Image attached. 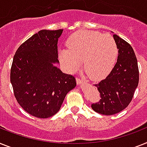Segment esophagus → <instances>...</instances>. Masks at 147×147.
Instances as JSON below:
<instances>
[{"mask_svg": "<svg viewBox=\"0 0 147 147\" xmlns=\"http://www.w3.org/2000/svg\"><path fill=\"white\" fill-rule=\"evenodd\" d=\"M76 83L78 85L82 84V83H83V80H81L80 78H78V77H77V78H76Z\"/></svg>", "mask_w": 147, "mask_h": 147, "instance_id": "34e87169", "label": "esophagus"}]
</instances>
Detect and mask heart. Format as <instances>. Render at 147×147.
<instances>
[{
  "instance_id": "heart-1",
  "label": "heart",
  "mask_w": 147,
  "mask_h": 147,
  "mask_svg": "<svg viewBox=\"0 0 147 147\" xmlns=\"http://www.w3.org/2000/svg\"><path fill=\"white\" fill-rule=\"evenodd\" d=\"M68 49L59 51L61 62L74 73L81 66L93 80L104 78L111 72L118 57L116 41L110 35L97 31H80L67 41Z\"/></svg>"
}]
</instances>
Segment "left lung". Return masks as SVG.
<instances>
[{"instance_id": "8db88e82", "label": "left lung", "mask_w": 147, "mask_h": 147, "mask_svg": "<svg viewBox=\"0 0 147 147\" xmlns=\"http://www.w3.org/2000/svg\"><path fill=\"white\" fill-rule=\"evenodd\" d=\"M113 38L119 49L117 61L108 76L94 85L100 99L92 104L93 110L107 116L118 113L128 106L139 82L138 61L132 47L118 35L113 34Z\"/></svg>"}]
</instances>
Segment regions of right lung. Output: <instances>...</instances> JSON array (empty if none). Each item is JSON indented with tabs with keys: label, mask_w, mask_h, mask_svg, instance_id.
<instances>
[{
	"label": "right lung",
	"mask_w": 147,
	"mask_h": 147,
	"mask_svg": "<svg viewBox=\"0 0 147 147\" xmlns=\"http://www.w3.org/2000/svg\"><path fill=\"white\" fill-rule=\"evenodd\" d=\"M62 29L41 30L16 52L10 82L20 106L31 116L47 119L60 110L76 79L55 66L59 64L58 40Z\"/></svg>",
	"instance_id": "obj_1"
}]
</instances>
